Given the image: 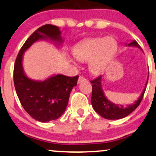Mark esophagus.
Instances as JSON below:
<instances>
[{
  "instance_id": "34e87169",
  "label": "esophagus",
  "mask_w": 156,
  "mask_h": 156,
  "mask_svg": "<svg viewBox=\"0 0 156 156\" xmlns=\"http://www.w3.org/2000/svg\"><path fill=\"white\" fill-rule=\"evenodd\" d=\"M86 79L85 78H84L83 76H80L79 78H78V83H81V82H83V81H86Z\"/></svg>"
}]
</instances>
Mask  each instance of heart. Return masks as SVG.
<instances>
[{"mask_svg": "<svg viewBox=\"0 0 156 156\" xmlns=\"http://www.w3.org/2000/svg\"><path fill=\"white\" fill-rule=\"evenodd\" d=\"M117 49V41L114 37H94L78 44L73 54L80 62L89 61L91 73L100 74L111 62Z\"/></svg>", "mask_w": 156, "mask_h": 156, "instance_id": "heart-1", "label": "heart"}]
</instances>
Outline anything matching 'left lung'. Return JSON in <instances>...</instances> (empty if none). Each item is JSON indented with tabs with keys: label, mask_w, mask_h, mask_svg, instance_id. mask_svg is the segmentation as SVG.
Masks as SVG:
<instances>
[{
	"label": "left lung",
	"mask_w": 156,
	"mask_h": 156,
	"mask_svg": "<svg viewBox=\"0 0 156 156\" xmlns=\"http://www.w3.org/2000/svg\"><path fill=\"white\" fill-rule=\"evenodd\" d=\"M126 46H135L141 49L140 45L136 41H133L129 44H126ZM148 77L146 82L145 87L142 93L134 104L129 105L126 107L123 105H119L114 104L109 101L107 97L105 96L104 91L102 88V76L97 77L94 80H91L92 83V94H91V105L94 110L96 111L99 115L108 120H117L121 119L126 117L129 114L132 113L134 110L139 106L143 98L144 91L146 89V86L147 84Z\"/></svg>",
	"instance_id": "left-lung-1"
}]
</instances>
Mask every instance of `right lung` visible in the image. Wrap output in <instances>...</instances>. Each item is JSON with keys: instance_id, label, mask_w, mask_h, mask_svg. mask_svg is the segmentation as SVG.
Here are the masks:
<instances>
[{"instance_id": "right-lung-1", "label": "right lung", "mask_w": 156, "mask_h": 156, "mask_svg": "<svg viewBox=\"0 0 156 156\" xmlns=\"http://www.w3.org/2000/svg\"><path fill=\"white\" fill-rule=\"evenodd\" d=\"M61 31L57 26L45 24L36 30L25 41L14 64V83L16 94L24 110L37 121L56 120L65 112L73 88L77 85L78 76L56 75L44 80H35L26 76L22 66L23 54L35 42L49 40L62 43Z\"/></svg>"}]
</instances>
